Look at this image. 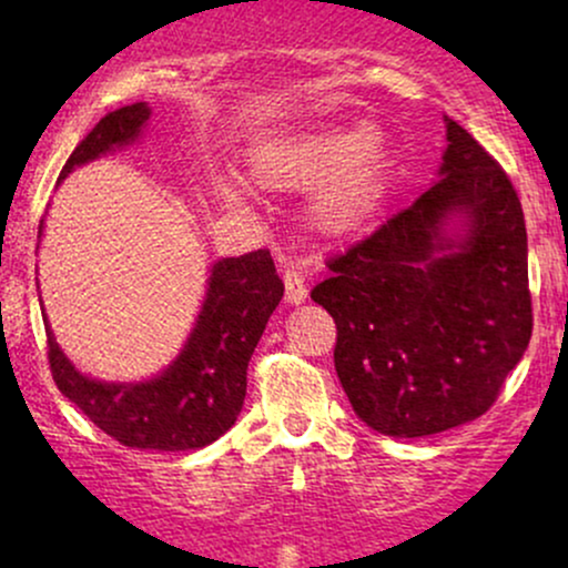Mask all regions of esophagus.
<instances>
[{
  "label": "esophagus",
  "mask_w": 568,
  "mask_h": 568,
  "mask_svg": "<svg viewBox=\"0 0 568 568\" xmlns=\"http://www.w3.org/2000/svg\"><path fill=\"white\" fill-rule=\"evenodd\" d=\"M283 283H285V302H288V304H302L304 298H306V285H304L302 272L285 270Z\"/></svg>",
  "instance_id": "34e87169"
}]
</instances>
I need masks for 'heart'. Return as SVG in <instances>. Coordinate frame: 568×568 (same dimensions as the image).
<instances>
[{"label":"heart","mask_w":568,"mask_h":568,"mask_svg":"<svg viewBox=\"0 0 568 568\" xmlns=\"http://www.w3.org/2000/svg\"><path fill=\"white\" fill-rule=\"evenodd\" d=\"M253 173L266 186L312 189V221L323 234L342 237L361 230L379 205L389 173L382 133L368 122L321 125L264 146ZM226 197L234 192L226 189Z\"/></svg>","instance_id":"1"}]
</instances>
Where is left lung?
<instances>
[{
  "label": "left lung",
  "instance_id": "8db88e82",
  "mask_svg": "<svg viewBox=\"0 0 568 568\" xmlns=\"http://www.w3.org/2000/svg\"><path fill=\"white\" fill-rule=\"evenodd\" d=\"M440 181L371 237L328 258L312 288L336 323L334 363L376 433L425 438L494 406L531 338L529 247L499 162L446 120ZM466 219L459 241L445 237Z\"/></svg>",
  "mask_w": 568,
  "mask_h": 568
}]
</instances>
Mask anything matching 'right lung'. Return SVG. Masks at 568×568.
<instances>
[{"instance_id": "obj_1", "label": "right lung", "mask_w": 568, "mask_h": 568, "mask_svg": "<svg viewBox=\"0 0 568 568\" xmlns=\"http://www.w3.org/2000/svg\"><path fill=\"white\" fill-rule=\"evenodd\" d=\"M152 109L130 103L101 116L77 143L61 179L77 165L128 146L141 135ZM283 298L270 251L221 258L207 277L202 310L184 349L160 376L139 384L90 379L71 366L50 325L48 361L53 379L77 408L122 446L149 452H192L213 443L237 419L245 400L247 363L266 321Z\"/></svg>"}]
</instances>
